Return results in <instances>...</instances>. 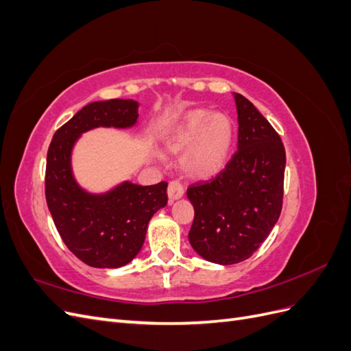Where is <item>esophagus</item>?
Masks as SVG:
<instances>
[{"label": "esophagus", "mask_w": 351, "mask_h": 351, "mask_svg": "<svg viewBox=\"0 0 351 351\" xmlns=\"http://www.w3.org/2000/svg\"><path fill=\"white\" fill-rule=\"evenodd\" d=\"M184 195V187L182 186V183L177 182V180H173V182H169L168 184V197L171 200L180 199Z\"/></svg>", "instance_id": "34e87169"}]
</instances>
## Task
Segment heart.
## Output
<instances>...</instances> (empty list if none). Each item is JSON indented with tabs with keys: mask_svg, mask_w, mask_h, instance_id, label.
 I'll list each match as a JSON object with an SVG mask.
<instances>
[{
	"mask_svg": "<svg viewBox=\"0 0 351 351\" xmlns=\"http://www.w3.org/2000/svg\"><path fill=\"white\" fill-rule=\"evenodd\" d=\"M232 132L228 115L199 108L183 117L167 136L165 145L174 154L184 151L182 165L189 176L208 178L224 168Z\"/></svg>",
	"mask_w": 351,
	"mask_h": 351,
	"instance_id": "heart-1",
	"label": "heart"
}]
</instances>
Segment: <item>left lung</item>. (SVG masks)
<instances>
[{
    "label": "left lung",
    "mask_w": 351,
    "mask_h": 351,
    "mask_svg": "<svg viewBox=\"0 0 351 351\" xmlns=\"http://www.w3.org/2000/svg\"><path fill=\"white\" fill-rule=\"evenodd\" d=\"M239 149L208 182L190 184L195 208L189 231L192 247L209 262L249 259L277 224L282 209L285 149L271 123L240 93Z\"/></svg>",
    "instance_id": "obj_1"
}]
</instances>
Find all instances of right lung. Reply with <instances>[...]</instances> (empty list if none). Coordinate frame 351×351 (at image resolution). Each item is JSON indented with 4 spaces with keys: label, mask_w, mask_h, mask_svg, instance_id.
Masks as SVG:
<instances>
[{
    "label": "right lung",
    "mask_w": 351,
    "mask_h": 351,
    "mask_svg": "<svg viewBox=\"0 0 351 351\" xmlns=\"http://www.w3.org/2000/svg\"><path fill=\"white\" fill-rule=\"evenodd\" d=\"M137 102H92L52 137L47 155L45 197L58 234L69 250L93 268H120L143 246L147 224L167 205V182L137 186L125 182L105 195H90L74 182L70 155L74 142L95 127H130Z\"/></svg>",
    "instance_id": "1"
}]
</instances>
